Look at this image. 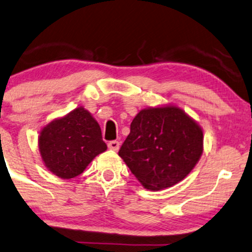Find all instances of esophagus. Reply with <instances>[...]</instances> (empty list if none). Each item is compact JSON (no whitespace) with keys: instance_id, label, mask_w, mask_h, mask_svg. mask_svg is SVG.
<instances>
[{"instance_id":"1","label":"esophagus","mask_w":252,"mask_h":252,"mask_svg":"<svg viewBox=\"0 0 252 252\" xmlns=\"http://www.w3.org/2000/svg\"><path fill=\"white\" fill-rule=\"evenodd\" d=\"M108 148L110 150H114V151H117L120 149V142L118 141H111L108 143Z\"/></svg>"}]
</instances>
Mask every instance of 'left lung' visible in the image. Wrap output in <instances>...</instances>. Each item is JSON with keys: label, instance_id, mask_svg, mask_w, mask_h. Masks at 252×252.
Returning a JSON list of instances; mask_svg holds the SVG:
<instances>
[{"label": "left lung", "instance_id": "8db88e82", "mask_svg": "<svg viewBox=\"0 0 252 252\" xmlns=\"http://www.w3.org/2000/svg\"><path fill=\"white\" fill-rule=\"evenodd\" d=\"M202 154V126L175 104L142 109L118 151L139 183L151 191L183 181Z\"/></svg>", "mask_w": 252, "mask_h": 252}]
</instances>
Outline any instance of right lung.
<instances>
[{
  "mask_svg": "<svg viewBox=\"0 0 252 252\" xmlns=\"http://www.w3.org/2000/svg\"><path fill=\"white\" fill-rule=\"evenodd\" d=\"M107 150L99 124L78 107L57 117L39 131L38 151L45 168L62 180L82 174L97 155Z\"/></svg>",
  "mask_w": 252,
  "mask_h": 252,
  "instance_id": "obj_1",
  "label": "right lung"
}]
</instances>
